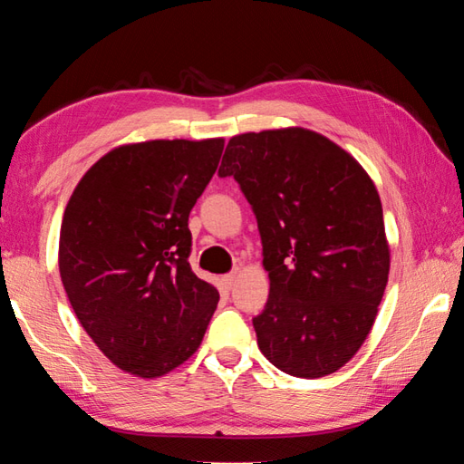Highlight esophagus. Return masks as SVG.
I'll use <instances>...</instances> for the list:
<instances>
[{
	"label": "esophagus",
	"mask_w": 464,
	"mask_h": 464,
	"mask_svg": "<svg viewBox=\"0 0 464 464\" xmlns=\"http://www.w3.org/2000/svg\"><path fill=\"white\" fill-rule=\"evenodd\" d=\"M235 278H237V272H229V274H225V276H223L225 286H227V288H231V286H233V282H235Z\"/></svg>",
	"instance_id": "1"
}]
</instances>
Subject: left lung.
<instances>
[{"instance_id": "obj_1", "label": "left lung", "mask_w": 464, "mask_h": 464, "mask_svg": "<svg viewBox=\"0 0 464 464\" xmlns=\"http://www.w3.org/2000/svg\"><path fill=\"white\" fill-rule=\"evenodd\" d=\"M218 176L254 208L270 295L254 329L282 372L319 379L356 354L389 280L382 207L364 168L315 130L243 132Z\"/></svg>"}]
</instances>
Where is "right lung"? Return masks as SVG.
I'll list each match as a JSON object with an SVG mask.
<instances>
[{"instance_id": "right-lung-1", "label": "right lung", "mask_w": 464, "mask_h": 464, "mask_svg": "<svg viewBox=\"0 0 464 464\" xmlns=\"http://www.w3.org/2000/svg\"><path fill=\"white\" fill-rule=\"evenodd\" d=\"M223 147V139L116 147L67 202L63 286L82 327L124 372L157 379L184 364L217 309L218 290L188 262V217Z\"/></svg>"}]
</instances>
